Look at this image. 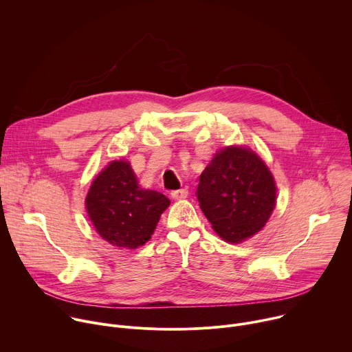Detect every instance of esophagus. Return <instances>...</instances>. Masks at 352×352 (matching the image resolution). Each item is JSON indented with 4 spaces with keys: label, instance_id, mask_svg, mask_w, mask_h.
I'll return each mask as SVG.
<instances>
[{
    "label": "esophagus",
    "instance_id": "34e87169",
    "mask_svg": "<svg viewBox=\"0 0 352 352\" xmlns=\"http://www.w3.org/2000/svg\"><path fill=\"white\" fill-rule=\"evenodd\" d=\"M170 196H172V199H175V200H183V199H186V197L188 196V190H187V188L173 190V191L170 192Z\"/></svg>",
    "mask_w": 352,
    "mask_h": 352
}]
</instances>
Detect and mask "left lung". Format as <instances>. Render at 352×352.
<instances>
[{
    "instance_id": "left-lung-1",
    "label": "left lung",
    "mask_w": 352,
    "mask_h": 352,
    "mask_svg": "<svg viewBox=\"0 0 352 352\" xmlns=\"http://www.w3.org/2000/svg\"><path fill=\"white\" fill-rule=\"evenodd\" d=\"M197 199L218 235L225 242L241 243L271 217L277 187L256 152L232 145L218 151L201 173Z\"/></svg>"
}]
</instances>
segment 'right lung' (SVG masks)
Here are the masks:
<instances>
[{
	"mask_svg": "<svg viewBox=\"0 0 352 352\" xmlns=\"http://www.w3.org/2000/svg\"><path fill=\"white\" fill-rule=\"evenodd\" d=\"M170 201L141 188L127 161L110 162L92 182L85 206L96 232L110 245L137 249L151 239Z\"/></svg>",
	"mask_w": 352,
	"mask_h": 352,
	"instance_id": "right-lung-1",
	"label": "right lung"
}]
</instances>
